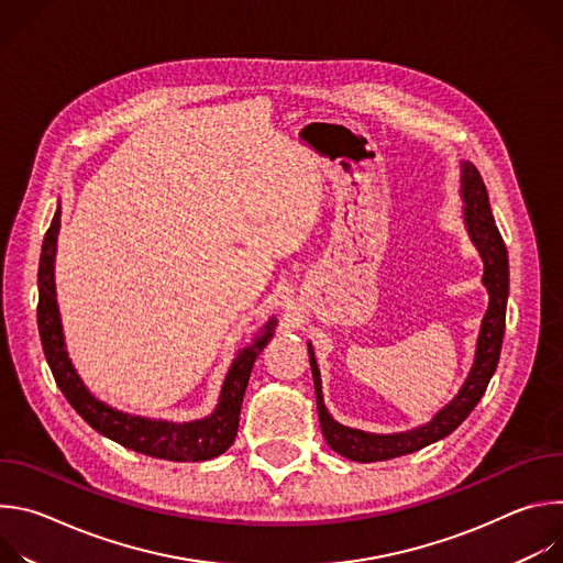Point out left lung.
Instances as JSON below:
<instances>
[{
    "label": "left lung",
    "instance_id": "left-lung-1",
    "mask_svg": "<svg viewBox=\"0 0 563 563\" xmlns=\"http://www.w3.org/2000/svg\"><path fill=\"white\" fill-rule=\"evenodd\" d=\"M461 198L465 202L463 220H465L467 233L472 238L474 247L478 250L481 258H484V285L490 294V302L484 320H481V332L476 339V354H474L472 369L463 387L459 389V394L441 412L434 415L430 423L410 432H400V434H369V432L336 423L325 408L323 385H320V372L316 365L313 347L311 343H307L320 430H323L328 445L350 461H358V463L387 461L394 456L412 454L452 434L476 408V404L481 400V396L486 394V387L497 369L501 343H504V330H506L508 252L490 211L488 189L484 180H481V174L476 172V167L470 163L461 165Z\"/></svg>",
    "mask_w": 563,
    "mask_h": 563
}]
</instances>
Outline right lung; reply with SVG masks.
I'll return each instance as SVG.
<instances>
[{"mask_svg":"<svg viewBox=\"0 0 563 563\" xmlns=\"http://www.w3.org/2000/svg\"><path fill=\"white\" fill-rule=\"evenodd\" d=\"M59 205L51 220V227L44 235L42 256H40V272H37V328L44 347V356L53 372V378L62 394L66 396L73 410L82 417L96 432L109 437L111 441L153 456V459H167V461H207L222 454L238 434V419L240 408H243V396L250 383L252 367L263 352V347L274 336L276 318H269V323L261 330L254 343L245 350H240L233 358L222 391L218 398L216 410L198 421L189 423H172V421H157L133 417L120 412L100 398H96L89 387L75 372L62 332L59 309L55 300V252H57V233H59Z\"/></svg>","mask_w":563,"mask_h":563,"instance_id":"add662e5","label":"right lung"}]
</instances>
